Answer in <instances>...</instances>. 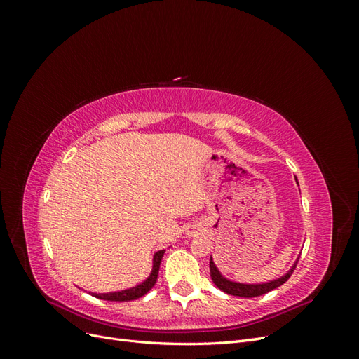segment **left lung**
<instances>
[{
  "mask_svg": "<svg viewBox=\"0 0 359 359\" xmlns=\"http://www.w3.org/2000/svg\"><path fill=\"white\" fill-rule=\"evenodd\" d=\"M298 264V262H297ZM297 264L293 265V268L289 271L286 276H283L281 278H277L274 281H269V283H262V285H243V283H233V281L226 280L220 273L217 266L212 262V257L210 259V273H211V278L214 281V285L219 287L220 290L229 293V295L233 297H241V298H255V297H260L264 293H268L271 290L277 289L278 286H281L283 283L289 280V277L292 276L293 269L297 268Z\"/></svg>",
  "mask_w": 359,
  "mask_h": 359,
  "instance_id": "obj_1",
  "label": "left lung"
}]
</instances>
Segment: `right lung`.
<instances>
[{
	"label": "right lung",
	"mask_w": 359,
	"mask_h": 359,
	"mask_svg": "<svg viewBox=\"0 0 359 359\" xmlns=\"http://www.w3.org/2000/svg\"><path fill=\"white\" fill-rule=\"evenodd\" d=\"M165 255V250H160L154 255V265H153V271H151V276L144 281L132 289H126L121 292H112V293H91L95 298L100 299H106V301H133L137 299L140 297H144L145 293H148L153 286L156 285L157 281V276H158V268H160V262L161 257Z\"/></svg>",
	"instance_id": "add662e5"
}]
</instances>
